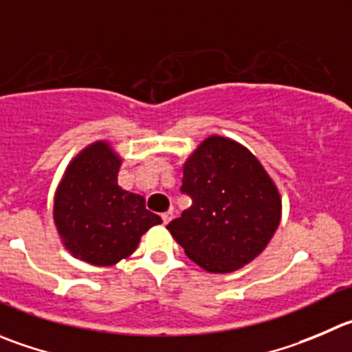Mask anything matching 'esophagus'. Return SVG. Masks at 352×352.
<instances>
[{
  "label": "esophagus",
  "instance_id": "obj_1",
  "mask_svg": "<svg viewBox=\"0 0 352 352\" xmlns=\"http://www.w3.org/2000/svg\"><path fill=\"white\" fill-rule=\"evenodd\" d=\"M170 219H173V212H170V210H167V212H164V214H162V221H164V224L169 223Z\"/></svg>",
  "mask_w": 352,
  "mask_h": 352
}]
</instances>
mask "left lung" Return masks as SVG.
I'll list each match as a JSON object with an SVG mask.
<instances>
[{
    "label": "left lung",
    "mask_w": 352,
    "mask_h": 352,
    "mask_svg": "<svg viewBox=\"0 0 352 352\" xmlns=\"http://www.w3.org/2000/svg\"><path fill=\"white\" fill-rule=\"evenodd\" d=\"M192 206L167 224L185 254L209 273L256 259L282 217V197L249 148L224 136L204 140L183 166Z\"/></svg>",
    "instance_id": "left-lung-1"
}]
</instances>
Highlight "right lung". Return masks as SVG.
Listing matches in <instances>:
<instances>
[{"label":"right lung","instance_id":"add662e5","mask_svg":"<svg viewBox=\"0 0 352 352\" xmlns=\"http://www.w3.org/2000/svg\"><path fill=\"white\" fill-rule=\"evenodd\" d=\"M119 167L109 143H91L70 160L55 193L53 219L63 245L93 266L126 259L143 233L162 223L142 195L117 185Z\"/></svg>","mask_w":352,"mask_h":352}]
</instances>
